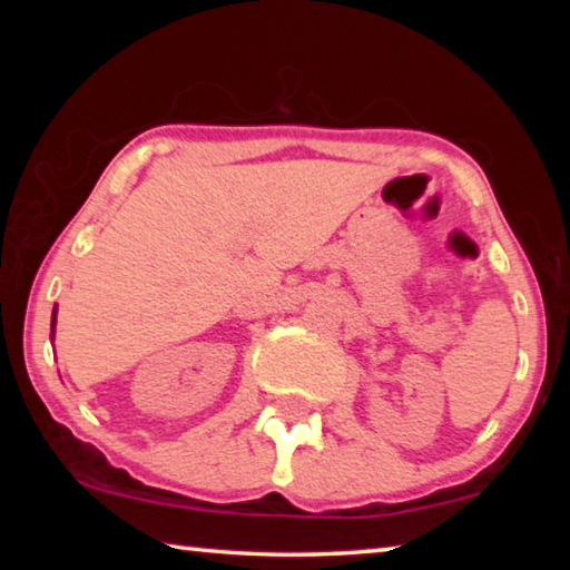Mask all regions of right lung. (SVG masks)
Here are the masks:
<instances>
[{
	"mask_svg": "<svg viewBox=\"0 0 570 570\" xmlns=\"http://www.w3.org/2000/svg\"><path fill=\"white\" fill-rule=\"evenodd\" d=\"M55 324H57V306H55V312H52V334H55Z\"/></svg>",
	"mask_w": 570,
	"mask_h": 570,
	"instance_id": "1",
	"label": "right lung"
}]
</instances>
